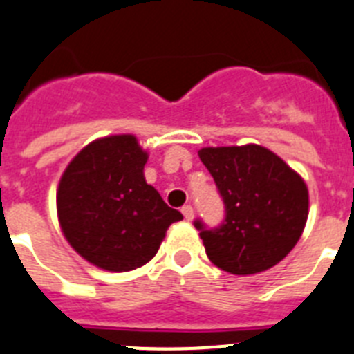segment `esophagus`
I'll return each instance as SVG.
<instances>
[{"label": "esophagus", "mask_w": 354, "mask_h": 354, "mask_svg": "<svg viewBox=\"0 0 354 354\" xmlns=\"http://www.w3.org/2000/svg\"><path fill=\"white\" fill-rule=\"evenodd\" d=\"M180 212H183V215H184V218H186V221H192V218H194V208H192L189 204L183 206V209H180Z\"/></svg>", "instance_id": "obj_1"}]
</instances>
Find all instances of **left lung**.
<instances>
[{"mask_svg":"<svg viewBox=\"0 0 354 354\" xmlns=\"http://www.w3.org/2000/svg\"><path fill=\"white\" fill-rule=\"evenodd\" d=\"M224 201L218 227L195 221L213 264L232 275H253L279 264L293 250L308 221L309 194L304 179L277 153L259 145L203 148Z\"/></svg>","mask_w":354,"mask_h":354,"instance_id":"obj_1","label":"left lung"}]
</instances>
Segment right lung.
<instances>
[{
	"instance_id": "1",
	"label": "right lung",
	"mask_w": 354,
	"mask_h": 354,
	"mask_svg": "<svg viewBox=\"0 0 354 354\" xmlns=\"http://www.w3.org/2000/svg\"><path fill=\"white\" fill-rule=\"evenodd\" d=\"M146 160L136 136H108L84 146L61 175L63 235L101 270L131 271L150 262L166 230L183 218L146 183Z\"/></svg>"
}]
</instances>
